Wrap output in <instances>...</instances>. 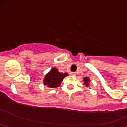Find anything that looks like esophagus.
Here are the masks:
<instances>
[{"label": "esophagus", "mask_w": 127, "mask_h": 127, "mask_svg": "<svg viewBox=\"0 0 127 127\" xmlns=\"http://www.w3.org/2000/svg\"><path fill=\"white\" fill-rule=\"evenodd\" d=\"M71 75H72V76H75L76 75V74H75V72H71Z\"/></svg>", "instance_id": "1"}]
</instances>
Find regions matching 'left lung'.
<instances>
[{
	"instance_id": "8db88e82",
	"label": "left lung",
	"mask_w": 127,
	"mask_h": 127,
	"mask_svg": "<svg viewBox=\"0 0 127 127\" xmlns=\"http://www.w3.org/2000/svg\"><path fill=\"white\" fill-rule=\"evenodd\" d=\"M83 81L85 82V85H86L87 87L88 86H89V83H90V80L89 79V78L88 77H85V78H83Z\"/></svg>"
}]
</instances>
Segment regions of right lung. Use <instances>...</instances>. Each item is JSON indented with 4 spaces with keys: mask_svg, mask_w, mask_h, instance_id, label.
Instances as JSON below:
<instances>
[{
    "mask_svg": "<svg viewBox=\"0 0 127 127\" xmlns=\"http://www.w3.org/2000/svg\"><path fill=\"white\" fill-rule=\"evenodd\" d=\"M67 73L59 72L58 69L52 68L51 70L46 75L44 80V85H47L50 88H57L60 86L61 81L64 77L67 76Z\"/></svg>",
    "mask_w": 127,
    "mask_h": 127,
    "instance_id": "right-lung-1",
    "label": "right lung"
}]
</instances>
